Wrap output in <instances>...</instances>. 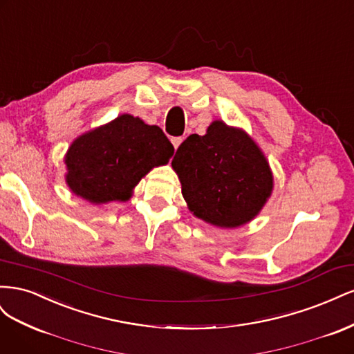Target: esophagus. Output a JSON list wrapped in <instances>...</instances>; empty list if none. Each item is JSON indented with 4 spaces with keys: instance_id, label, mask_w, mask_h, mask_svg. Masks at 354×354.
Segmentation results:
<instances>
[{
    "instance_id": "34e87169",
    "label": "esophagus",
    "mask_w": 354,
    "mask_h": 354,
    "mask_svg": "<svg viewBox=\"0 0 354 354\" xmlns=\"http://www.w3.org/2000/svg\"><path fill=\"white\" fill-rule=\"evenodd\" d=\"M181 142H183V137H173V138H171V143H173L174 149H177L181 145Z\"/></svg>"
}]
</instances>
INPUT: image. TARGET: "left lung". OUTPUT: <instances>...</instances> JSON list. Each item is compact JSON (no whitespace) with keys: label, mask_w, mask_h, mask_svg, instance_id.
I'll list each match as a JSON object with an SVG mask.
<instances>
[{"label":"left lung","mask_w":354,"mask_h":354,"mask_svg":"<svg viewBox=\"0 0 354 354\" xmlns=\"http://www.w3.org/2000/svg\"><path fill=\"white\" fill-rule=\"evenodd\" d=\"M171 165L190 211L218 227H238L252 220L273 189L260 147L221 121H214L205 136H189Z\"/></svg>","instance_id":"1"}]
</instances>
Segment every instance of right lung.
Listing matches in <instances>:
<instances>
[{"label":"right lung","instance_id":"1","mask_svg":"<svg viewBox=\"0 0 354 354\" xmlns=\"http://www.w3.org/2000/svg\"><path fill=\"white\" fill-rule=\"evenodd\" d=\"M173 153L159 127L125 113L71 145L66 183L75 195L93 203L127 201L140 178L167 164Z\"/></svg>","mask_w":354,"mask_h":354}]
</instances>
